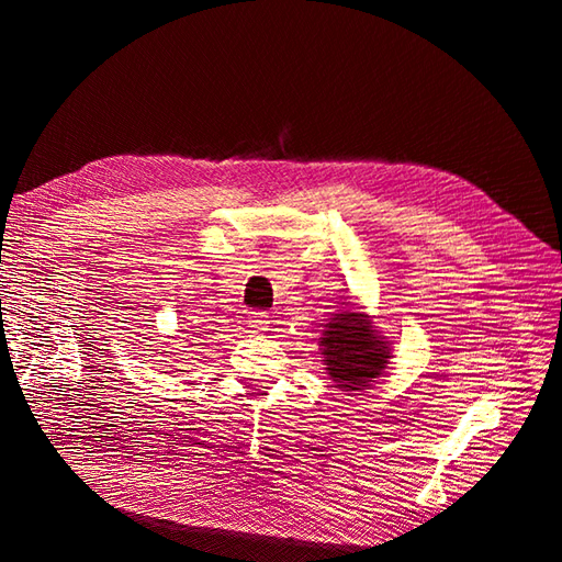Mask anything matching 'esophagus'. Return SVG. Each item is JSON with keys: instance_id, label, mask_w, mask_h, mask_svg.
<instances>
[{"instance_id": "1", "label": "esophagus", "mask_w": 562, "mask_h": 562, "mask_svg": "<svg viewBox=\"0 0 562 562\" xmlns=\"http://www.w3.org/2000/svg\"><path fill=\"white\" fill-rule=\"evenodd\" d=\"M269 314L267 312H248V326L252 330H267Z\"/></svg>"}]
</instances>
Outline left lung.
<instances>
[{
    "mask_svg": "<svg viewBox=\"0 0 562 562\" xmlns=\"http://www.w3.org/2000/svg\"><path fill=\"white\" fill-rule=\"evenodd\" d=\"M326 372L342 391H363L391 359L386 339L372 328L370 316L359 312L335 314L323 328L321 345Z\"/></svg>",
    "mask_w": 562,
    "mask_h": 562,
    "instance_id": "1",
    "label": "left lung"
}]
</instances>
